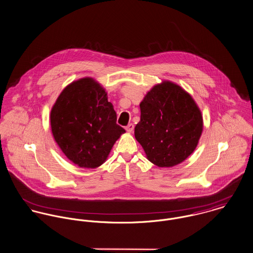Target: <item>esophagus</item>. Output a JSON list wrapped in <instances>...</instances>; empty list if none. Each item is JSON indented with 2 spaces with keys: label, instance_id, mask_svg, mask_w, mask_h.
<instances>
[{
  "label": "esophagus",
  "instance_id": "1",
  "mask_svg": "<svg viewBox=\"0 0 253 253\" xmlns=\"http://www.w3.org/2000/svg\"><path fill=\"white\" fill-rule=\"evenodd\" d=\"M126 131L127 132H129V133H132L133 131H134V124H132V123H130V124H128L127 126H126Z\"/></svg>",
  "mask_w": 253,
  "mask_h": 253
}]
</instances>
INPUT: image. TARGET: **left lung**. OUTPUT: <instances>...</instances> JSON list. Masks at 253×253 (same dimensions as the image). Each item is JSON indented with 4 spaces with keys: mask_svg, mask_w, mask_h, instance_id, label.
I'll return each mask as SVG.
<instances>
[{
    "mask_svg": "<svg viewBox=\"0 0 253 253\" xmlns=\"http://www.w3.org/2000/svg\"><path fill=\"white\" fill-rule=\"evenodd\" d=\"M139 107L135 136L151 163L170 168L194 152L203 120L189 93L173 83L164 82L146 94Z\"/></svg>",
    "mask_w": 253,
    "mask_h": 253,
    "instance_id": "left-lung-1",
    "label": "left lung"
}]
</instances>
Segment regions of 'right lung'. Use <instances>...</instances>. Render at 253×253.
<instances>
[{
	"label": "right lung",
	"mask_w": 253,
	"mask_h": 253,
	"mask_svg": "<svg viewBox=\"0 0 253 253\" xmlns=\"http://www.w3.org/2000/svg\"><path fill=\"white\" fill-rule=\"evenodd\" d=\"M52 133L65 156L81 168L101 166L125 132L105 89L91 78L70 84L51 111Z\"/></svg>",
	"instance_id": "right-lung-1"
}]
</instances>
